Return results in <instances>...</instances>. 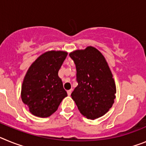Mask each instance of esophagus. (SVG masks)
Here are the masks:
<instances>
[{
	"instance_id": "34e87169",
	"label": "esophagus",
	"mask_w": 146,
	"mask_h": 146,
	"mask_svg": "<svg viewBox=\"0 0 146 146\" xmlns=\"http://www.w3.org/2000/svg\"><path fill=\"white\" fill-rule=\"evenodd\" d=\"M72 89H70V90H69V91H67V94H68V96H70L71 94H72Z\"/></svg>"
}]
</instances>
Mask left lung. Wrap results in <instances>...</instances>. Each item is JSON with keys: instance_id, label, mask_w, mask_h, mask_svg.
Instances as JSON below:
<instances>
[{"instance_id": "1", "label": "left lung", "mask_w": 146, "mask_h": 146, "mask_svg": "<svg viewBox=\"0 0 146 146\" xmlns=\"http://www.w3.org/2000/svg\"><path fill=\"white\" fill-rule=\"evenodd\" d=\"M77 70V86L72 93L81 114L96 119L108 113L114 103L116 88L106 60L97 49L88 47L69 54Z\"/></svg>"}]
</instances>
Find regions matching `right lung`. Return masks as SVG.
<instances>
[{
    "label": "right lung",
    "instance_id": "1",
    "mask_svg": "<svg viewBox=\"0 0 146 146\" xmlns=\"http://www.w3.org/2000/svg\"><path fill=\"white\" fill-rule=\"evenodd\" d=\"M67 54L63 51H49L40 55L28 69L22 86L21 97L36 116L51 115L67 96L58 77Z\"/></svg>",
    "mask_w": 146,
    "mask_h": 146
}]
</instances>
